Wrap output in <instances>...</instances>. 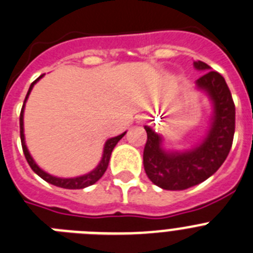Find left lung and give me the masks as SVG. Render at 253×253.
<instances>
[{
    "label": "left lung",
    "instance_id": "8db88e82",
    "mask_svg": "<svg viewBox=\"0 0 253 253\" xmlns=\"http://www.w3.org/2000/svg\"><path fill=\"white\" fill-rule=\"evenodd\" d=\"M194 67L204 72L195 81L196 88L207 93L213 106L209 129L202 142L182 151L167 149L160 134L144 126V171L161 189L185 190L209 178L223 165L233 142L236 107L224 77L202 60H195Z\"/></svg>",
    "mask_w": 253,
    "mask_h": 253
}]
</instances>
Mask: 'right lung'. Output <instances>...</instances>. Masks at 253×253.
<instances>
[{"label":"right lung","instance_id":"obj_1","mask_svg":"<svg viewBox=\"0 0 253 253\" xmlns=\"http://www.w3.org/2000/svg\"><path fill=\"white\" fill-rule=\"evenodd\" d=\"M43 76L44 75L40 76L39 78H37V80L30 84V88H29L28 93H26L25 101H24V105H22L21 113H20V137H21L22 151H24V154H25L26 161H28L29 166L31 167V169H33L38 176H40L44 181H46V182H49V184L51 185H54V186L63 187V189H71V190L84 189V187L87 186H91V185L97 182V181L102 177V175H104L105 171H106L107 166H109V161H110V156L114 147H115L116 144H118V142L124 137L126 131H124V133L118 135V137L110 138V139H107L106 142H105L101 161H100L99 165H97L92 171L88 172V173H84V175H81V176H76V177H57V176L50 175V173H48V172H45L44 169H40V167L37 165V162L34 161V158L31 157L30 152H29L28 147H26L25 134H24V110H25L26 100H28L31 90H33V87H34V84H37V82L39 81L40 78L43 77Z\"/></svg>","mask_w":253,"mask_h":253}]
</instances>
